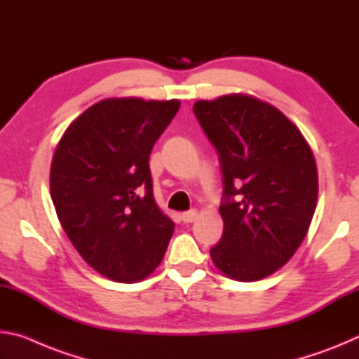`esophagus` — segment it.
Listing matches in <instances>:
<instances>
[{
	"mask_svg": "<svg viewBox=\"0 0 359 359\" xmlns=\"http://www.w3.org/2000/svg\"><path fill=\"white\" fill-rule=\"evenodd\" d=\"M182 222L184 223H191L198 218V212L196 210H188V212H184V214L180 215Z\"/></svg>",
	"mask_w": 359,
	"mask_h": 359,
	"instance_id": "34e87169",
	"label": "esophagus"
}]
</instances>
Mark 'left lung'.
Here are the masks:
<instances>
[{
  "label": "left lung",
  "instance_id": "left-lung-1",
  "mask_svg": "<svg viewBox=\"0 0 359 359\" xmlns=\"http://www.w3.org/2000/svg\"><path fill=\"white\" fill-rule=\"evenodd\" d=\"M220 156L223 236L210 258L224 276L261 280L288 263L311 226L318 172L293 121L248 95L193 106Z\"/></svg>",
  "mask_w": 359,
  "mask_h": 359
}]
</instances>
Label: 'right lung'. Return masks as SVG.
Returning a JSON list of instances; mask_svg holds the SVG:
<instances>
[{
  "instance_id": "add662e5",
  "label": "right lung",
  "mask_w": 359,
  "mask_h": 359,
  "mask_svg": "<svg viewBox=\"0 0 359 359\" xmlns=\"http://www.w3.org/2000/svg\"><path fill=\"white\" fill-rule=\"evenodd\" d=\"M179 100L107 98L72 121L55 149L50 194L79 255L115 282L161 263L174 222L155 203L149 158Z\"/></svg>"
}]
</instances>
